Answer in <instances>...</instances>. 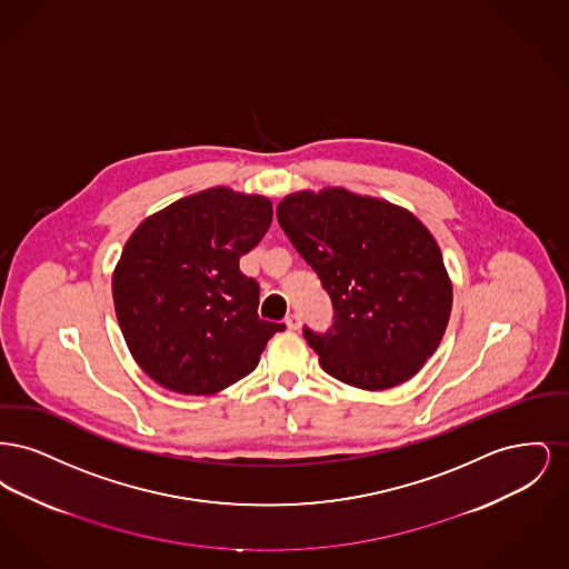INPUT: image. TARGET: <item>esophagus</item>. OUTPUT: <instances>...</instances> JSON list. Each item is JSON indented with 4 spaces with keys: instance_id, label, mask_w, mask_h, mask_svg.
<instances>
[{
    "instance_id": "esophagus-1",
    "label": "esophagus",
    "mask_w": 569,
    "mask_h": 569,
    "mask_svg": "<svg viewBox=\"0 0 569 569\" xmlns=\"http://www.w3.org/2000/svg\"><path fill=\"white\" fill-rule=\"evenodd\" d=\"M286 326H288L290 330H298V328H300V316H298V313H290V316L286 318Z\"/></svg>"
}]
</instances>
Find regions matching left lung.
Returning <instances> with one entry per match:
<instances>
[{
  "mask_svg": "<svg viewBox=\"0 0 569 569\" xmlns=\"http://www.w3.org/2000/svg\"><path fill=\"white\" fill-rule=\"evenodd\" d=\"M277 219L332 300L325 335L302 330L326 373L371 392L413 378L452 311V281L429 228L403 207L343 188L295 191Z\"/></svg>",
  "mask_w": 569,
  "mask_h": 569,
  "instance_id": "8db88e82",
  "label": "left lung"
}]
</instances>
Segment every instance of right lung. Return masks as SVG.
<instances>
[{"label": "right lung", "instance_id": "right-lung-1", "mask_svg": "<svg viewBox=\"0 0 569 569\" xmlns=\"http://www.w3.org/2000/svg\"><path fill=\"white\" fill-rule=\"evenodd\" d=\"M271 221L269 198L217 186L136 228L112 272V300L128 350L149 378L200 397L258 367L286 326L258 318L260 286L239 258Z\"/></svg>", "mask_w": 569, "mask_h": 569}]
</instances>
